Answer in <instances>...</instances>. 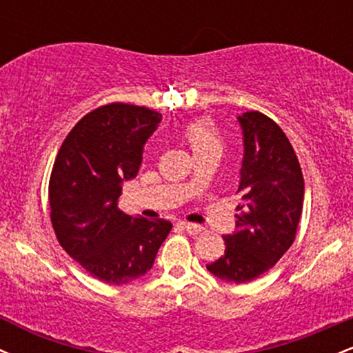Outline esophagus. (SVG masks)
<instances>
[{"mask_svg": "<svg viewBox=\"0 0 353 353\" xmlns=\"http://www.w3.org/2000/svg\"><path fill=\"white\" fill-rule=\"evenodd\" d=\"M182 229H184L188 234H190V236H197V234L202 230L199 224H182Z\"/></svg>", "mask_w": 353, "mask_h": 353, "instance_id": "obj_1", "label": "esophagus"}]
</instances>
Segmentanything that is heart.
<instances>
[{
  "mask_svg": "<svg viewBox=\"0 0 353 353\" xmlns=\"http://www.w3.org/2000/svg\"><path fill=\"white\" fill-rule=\"evenodd\" d=\"M182 137L189 144L194 157L204 156V154L210 152L221 154L222 149H224V139H222V136L219 134V131L214 128L212 123L204 119L192 121V123L184 125Z\"/></svg>",
  "mask_w": 353,
  "mask_h": 353,
  "instance_id": "heart-1",
  "label": "heart"
}]
</instances>
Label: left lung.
I'll return each mask as SVG.
<instances>
[{"instance_id": "left-lung-1", "label": "left lung", "mask_w": 353, "mask_h": 353, "mask_svg": "<svg viewBox=\"0 0 353 353\" xmlns=\"http://www.w3.org/2000/svg\"><path fill=\"white\" fill-rule=\"evenodd\" d=\"M244 141L236 230L224 236L225 252L208 270L225 282L257 279L292 245L303 205L297 156L270 117L259 111L237 117Z\"/></svg>"}]
</instances>
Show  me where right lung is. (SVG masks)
Wrapping results in <instances>:
<instances>
[{
	"label": "right lung",
	"instance_id": "1",
	"mask_svg": "<svg viewBox=\"0 0 353 353\" xmlns=\"http://www.w3.org/2000/svg\"><path fill=\"white\" fill-rule=\"evenodd\" d=\"M161 119L144 106L106 104L71 129L56 156L52 229L61 247L101 282L124 285L148 274L172 229L164 219L148 221L117 208L123 182L137 176L144 144Z\"/></svg>",
	"mask_w": 353,
	"mask_h": 353
}]
</instances>
